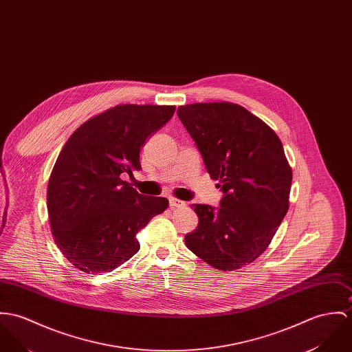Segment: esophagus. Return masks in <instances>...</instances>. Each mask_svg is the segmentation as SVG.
I'll return each instance as SVG.
<instances>
[{"label": "esophagus", "mask_w": 352, "mask_h": 352, "mask_svg": "<svg viewBox=\"0 0 352 352\" xmlns=\"http://www.w3.org/2000/svg\"><path fill=\"white\" fill-rule=\"evenodd\" d=\"M184 206H186V203L182 201V200H179V199H175V197H170V199H169V207H170V208H182V207H184Z\"/></svg>", "instance_id": "34e87169"}]
</instances>
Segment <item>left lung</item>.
Here are the masks:
<instances>
[{"label":"left lung","mask_w":352,"mask_h":352,"mask_svg":"<svg viewBox=\"0 0 352 352\" xmlns=\"http://www.w3.org/2000/svg\"><path fill=\"white\" fill-rule=\"evenodd\" d=\"M177 116L223 191L217 210L192 204L199 223L186 245L219 270L249 265L267 249L288 212L292 169L283 142L235 103H192L180 106Z\"/></svg>","instance_id":"1"}]
</instances>
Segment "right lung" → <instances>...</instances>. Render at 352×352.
<instances>
[{
	"label": "right lung",
	"instance_id": "obj_1",
	"mask_svg": "<svg viewBox=\"0 0 352 352\" xmlns=\"http://www.w3.org/2000/svg\"><path fill=\"white\" fill-rule=\"evenodd\" d=\"M175 106L118 104L86 121L54 165L47 208L55 243L85 273L111 272L140 250L137 232L168 207L121 179L141 169L140 149Z\"/></svg>",
	"mask_w": 352,
	"mask_h": 352
}]
</instances>
